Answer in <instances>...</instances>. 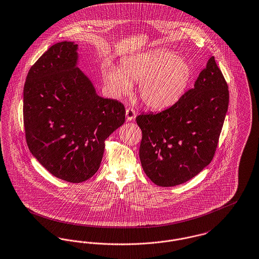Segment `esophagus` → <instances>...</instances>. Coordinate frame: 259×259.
<instances>
[{"mask_svg": "<svg viewBox=\"0 0 259 259\" xmlns=\"http://www.w3.org/2000/svg\"><path fill=\"white\" fill-rule=\"evenodd\" d=\"M136 111L133 108L129 107L126 109V118L128 121H133L136 118Z\"/></svg>", "mask_w": 259, "mask_h": 259, "instance_id": "obj_1", "label": "esophagus"}]
</instances>
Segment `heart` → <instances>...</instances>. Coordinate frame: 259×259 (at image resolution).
<instances>
[{"label":"heart","mask_w":259,"mask_h":259,"mask_svg":"<svg viewBox=\"0 0 259 259\" xmlns=\"http://www.w3.org/2000/svg\"><path fill=\"white\" fill-rule=\"evenodd\" d=\"M191 66L182 57L156 50L124 60L119 69L107 65L104 80L115 96L128 94L139 82V96L146 107L161 110L175 105L191 79Z\"/></svg>","instance_id":"heart-1"}]
</instances>
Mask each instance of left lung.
<instances>
[{
  "label": "left lung",
  "mask_w": 259,
  "mask_h": 259,
  "mask_svg": "<svg viewBox=\"0 0 259 259\" xmlns=\"http://www.w3.org/2000/svg\"><path fill=\"white\" fill-rule=\"evenodd\" d=\"M228 85L214 57L194 88L172 107L136 118L143 136L140 160L157 186L187 182L212 160L228 109Z\"/></svg>",
  "instance_id": "left-lung-1"
}]
</instances>
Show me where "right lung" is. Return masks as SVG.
I'll return each instance as SVG.
<instances>
[{"label":"right lung","mask_w":259,"mask_h":259,"mask_svg":"<svg viewBox=\"0 0 259 259\" xmlns=\"http://www.w3.org/2000/svg\"><path fill=\"white\" fill-rule=\"evenodd\" d=\"M78 45L51 47L32 66L23 89L25 137L33 156L66 182L90 179L105 141L125 122L120 102L100 97L77 66Z\"/></svg>","instance_id":"right-lung-1"}]
</instances>
